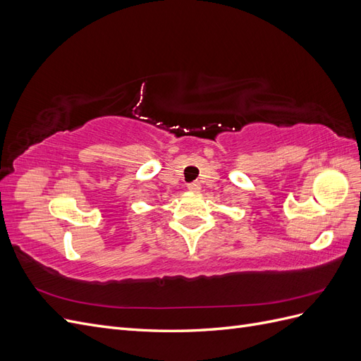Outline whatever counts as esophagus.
<instances>
[{"instance_id": "34e87169", "label": "esophagus", "mask_w": 361, "mask_h": 361, "mask_svg": "<svg viewBox=\"0 0 361 361\" xmlns=\"http://www.w3.org/2000/svg\"><path fill=\"white\" fill-rule=\"evenodd\" d=\"M187 188H188L190 191H199V190H200V185H199L197 182H192V183H188V185H187Z\"/></svg>"}]
</instances>
